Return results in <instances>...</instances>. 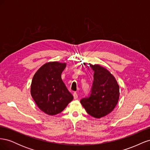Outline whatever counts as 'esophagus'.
I'll return each mask as SVG.
<instances>
[{
  "instance_id": "esophagus-1",
  "label": "esophagus",
  "mask_w": 150,
  "mask_h": 150,
  "mask_svg": "<svg viewBox=\"0 0 150 150\" xmlns=\"http://www.w3.org/2000/svg\"><path fill=\"white\" fill-rule=\"evenodd\" d=\"M73 96H74V99H76L77 98H78V94H77L76 93H73Z\"/></svg>"
}]
</instances>
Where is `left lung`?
<instances>
[{
  "label": "left lung",
  "instance_id": "left-lung-1",
  "mask_svg": "<svg viewBox=\"0 0 150 150\" xmlns=\"http://www.w3.org/2000/svg\"><path fill=\"white\" fill-rule=\"evenodd\" d=\"M94 71V80L88 97L81 99V103L89 115L100 118L112 111L120 98V87L115 77L105 68L90 64Z\"/></svg>",
  "mask_w": 150,
  "mask_h": 150
}]
</instances>
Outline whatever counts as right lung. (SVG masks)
<instances>
[{"instance_id":"right-lung-1","label":"right lung","mask_w":150,"mask_h":150,"mask_svg":"<svg viewBox=\"0 0 150 150\" xmlns=\"http://www.w3.org/2000/svg\"><path fill=\"white\" fill-rule=\"evenodd\" d=\"M66 66V63H46L35 72L32 81L31 96L40 110L49 115L61 112L73 99L61 79Z\"/></svg>"}]
</instances>
